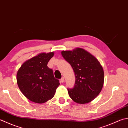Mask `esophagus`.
Segmentation results:
<instances>
[{
	"mask_svg": "<svg viewBox=\"0 0 128 128\" xmlns=\"http://www.w3.org/2000/svg\"><path fill=\"white\" fill-rule=\"evenodd\" d=\"M60 82H64V78L63 77L62 78V79H60Z\"/></svg>",
	"mask_w": 128,
	"mask_h": 128,
	"instance_id": "obj_1",
	"label": "esophagus"
}]
</instances>
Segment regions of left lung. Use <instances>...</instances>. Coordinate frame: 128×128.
I'll use <instances>...</instances> for the list:
<instances>
[{
  "instance_id": "left-lung-1",
  "label": "left lung",
  "mask_w": 128,
  "mask_h": 128,
  "mask_svg": "<svg viewBox=\"0 0 128 128\" xmlns=\"http://www.w3.org/2000/svg\"><path fill=\"white\" fill-rule=\"evenodd\" d=\"M61 54L71 65L76 75L74 87L68 89L69 96L81 104L93 100L102 91L104 84V70L98 60L80 48L63 50Z\"/></svg>"
}]
</instances>
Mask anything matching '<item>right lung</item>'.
I'll use <instances>...</instances> for the list:
<instances>
[{"label": "right lung", "mask_w": 128, "mask_h": 128, "mask_svg": "<svg viewBox=\"0 0 128 128\" xmlns=\"http://www.w3.org/2000/svg\"><path fill=\"white\" fill-rule=\"evenodd\" d=\"M54 52H42L27 60L18 70L16 81L19 89L27 99L42 104L52 99L60 85L52 70L47 66Z\"/></svg>", "instance_id": "obj_1"}]
</instances>
